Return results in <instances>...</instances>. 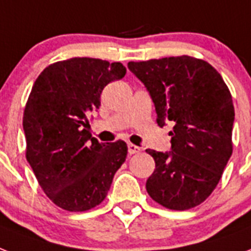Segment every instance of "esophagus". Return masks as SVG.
<instances>
[{"label":"esophagus","instance_id":"34e87169","mask_svg":"<svg viewBox=\"0 0 251 251\" xmlns=\"http://www.w3.org/2000/svg\"><path fill=\"white\" fill-rule=\"evenodd\" d=\"M141 152V148L136 147L133 144H128V153L129 154H136V153Z\"/></svg>","mask_w":251,"mask_h":251}]
</instances>
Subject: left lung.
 <instances>
[{
	"instance_id": "obj_1",
	"label": "left lung",
	"mask_w": 251,
	"mask_h": 251,
	"mask_svg": "<svg viewBox=\"0 0 251 251\" xmlns=\"http://www.w3.org/2000/svg\"><path fill=\"white\" fill-rule=\"evenodd\" d=\"M128 69L147 87L158 126L176 124L169 132L170 152L147 149L156 162L148 194L169 209L199 205L232 156L234 107L228 86L212 65L190 56L131 61Z\"/></svg>"
}]
</instances>
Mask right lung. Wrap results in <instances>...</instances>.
Masks as SVG:
<instances>
[{
	"instance_id": "add662e5",
	"label": "right lung",
	"mask_w": 251,
	"mask_h": 251,
	"mask_svg": "<svg viewBox=\"0 0 251 251\" xmlns=\"http://www.w3.org/2000/svg\"><path fill=\"white\" fill-rule=\"evenodd\" d=\"M122 63L90 57L47 67L34 82L23 114L26 158L46 195L71 212L100 204L127 157V144L99 143L87 115L106 85L123 78Z\"/></svg>"
}]
</instances>
